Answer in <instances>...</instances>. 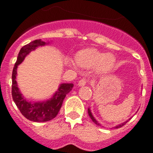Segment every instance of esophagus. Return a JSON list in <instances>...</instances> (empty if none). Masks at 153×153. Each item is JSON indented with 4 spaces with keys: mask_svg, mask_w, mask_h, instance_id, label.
<instances>
[{
    "mask_svg": "<svg viewBox=\"0 0 153 153\" xmlns=\"http://www.w3.org/2000/svg\"><path fill=\"white\" fill-rule=\"evenodd\" d=\"M86 84V79H82L79 82V84H78V85H79V86H84Z\"/></svg>",
    "mask_w": 153,
    "mask_h": 153,
    "instance_id": "esophagus-1",
    "label": "esophagus"
}]
</instances>
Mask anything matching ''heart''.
I'll return each mask as SVG.
<instances>
[{"mask_svg": "<svg viewBox=\"0 0 153 153\" xmlns=\"http://www.w3.org/2000/svg\"><path fill=\"white\" fill-rule=\"evenodd\" d=\"M115 57L112 54H104L94 48L82 49L75 55V62L82 68L95 67L100 73H107L114 67Z\"/></svg>", "mask_w": 153, "mask_h": 153, "instance_id": "1", "label": "heart"}]
</instances>
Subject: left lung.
I'll list each match as a JSON object with an SVG mask.
<instances>
[{"mask_svg":"<svg viewBox=\"0 0 153 153\" xmlns=\"http://www.w3.org/2000/svg\"><path fill=\"white\" fill-rule=\"evenodd\" d=\"M88 114H89V116H90V117L91 118V120H92V121H93L96 124V125H98V126H101V124L99 123V122H98V121H97L95 118H94V117L93 116V114H92V113H91V109H90V108H88ZM128 120H130V119H128ZM128 120H127V121H125V122H123V123L120 124V125H118V126H116L115 127H114V128H121V127H122V126H123L125 124H126L127 122H128Z\"/></svg>","mask_w":153,"mask_h":153,"instance_id":"8db88e82","label":"left lung"}]
</instances>
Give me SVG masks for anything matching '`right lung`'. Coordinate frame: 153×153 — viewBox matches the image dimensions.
<instances>
[{
  "label": "right lung",
  "mask_w": 153,
  "mask_h": 153,
  "mask_svg": "<svg viewBox=\"0 0 153 153\" xmlns=\"http://www.w3.org/2000/svg\"><path fill=\"white\" fill-rule=\"evenodd\" d=\"M48 44L49 42L46 43L42 41L41 39H36L23 47L18 54L17 59L15 66L13 67V75H12V79H13L12 95H13V101L20 113L23 114V116H25L30 121H36V122H44L55 118L62 106L65 97L71 91L74 86L73 83L60 84L58 91L53 94L51 98L46 101L37 102L27 101L20 92L16 82V75H17L16 71L18 66L24 61L25 57L31 51L36 50L38 47L44 46Z\"/></svg>",
  "instance_id": "add662e5"
}]
</instances>
